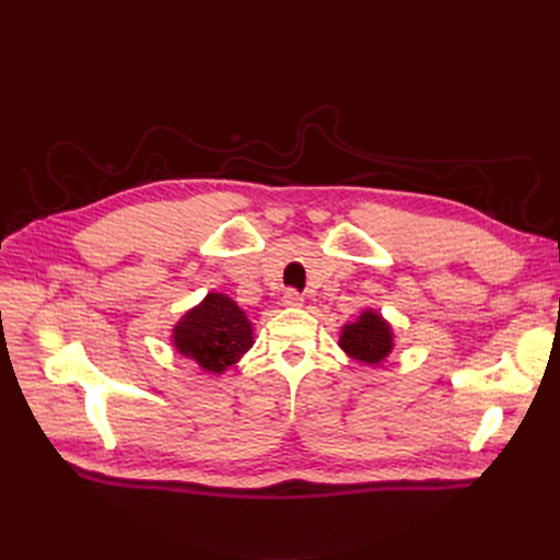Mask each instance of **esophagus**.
Instances as JSON below:
<instances>
[{
    "mask_svg": "<svg viewBox=\"0 0 560 560\" xmlns=\"http://www.w3.org/2000/svg\"><path fill=\"white\" fill-rule=\"evenodd\" d=\"M282 306H287V308H299V306H303V296H301L299 292H294V290L284 292V296H282Z\"/></svg>",
    "mask_w": 560,
    "mask_h": 560,
    "instance_id": "1",
    "label": "esophagus"
}]
</instances>
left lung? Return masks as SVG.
<instances>
[{"mask_svg":"<svg viewBox=\"0 0 560 560\" xmlns=\"http://www.w3.org/2000/svg\"><path fill=\"white\" fill-rule=\"evenodd\" d=\"M397 336L389 322L374 308H364L358 317L341 327L338 336V348H341L350 360L364 366H376L389 358L395 350Z\"/></svg>","mask_w":560,"mask_h":560,"instance_id":"1","label":"left lung"}]
</instances>
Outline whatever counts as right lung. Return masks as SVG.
Segmentation results:
<instances>
[{
  "label": "right lung",
  "mask_w": 560,
  "mask_h": 560,
  "mask_svg": "<svg viewBox=\"0 0 560 560\" xmlns=\"http://www.w3.org/2000/svg\"><path fill=\"white\" fill-rule=\"evenodd\" d=\"M171 338L182 358L206 374L222 376L254 346V327L231 296L210 292L177 319Z\"/></svg>",
  "instance_id": "right-lung-1"
}]
</instances>
